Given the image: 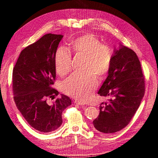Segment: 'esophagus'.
<instances>
[{
    "mask_svg": "<svg viewBox=\"0 0 158 158\" xmlns=\"http://www.w3.org/2000/svg\"><path fill=\"white\" fill-rule=\"evenodd\" d=\"M76 105H78V106H82V107H83V106H84L85 105L84 104V103H80V102H74Z\"/></svg>",
    "mask_w": 158,
    "mask_h": 158,
    "instance_id": "esophagus-1",
    "label": "esophagus"
}]
</instances>
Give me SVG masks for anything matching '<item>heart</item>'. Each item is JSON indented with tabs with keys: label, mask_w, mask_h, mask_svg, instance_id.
<instances>
[{
	"label": "heart",
	"mask_w": 158,
	"mask_h": 158,
	"mask_svg": "<svg viewBox=\"0 0 158 158\" xmlns=\"http://www.w3.org/2000/svg\"><path fill=\"white\" fill-rule=\"evenodd\" d=\"M69 49L75 56H85L83 67L85 73L72 75L64 83L63 91L80 103H87L98 86V78L103 80L107 77L112 65L113 50L92 33L72 40ZM54 62L56 73L62 78L68 75L73 69L70 52L64 47L56 49Z\"/></svg>",
	"instance_id": "obj_1"
}]
</instances>
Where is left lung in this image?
<instances>
[{
  "mask_svg": "<svg viewBox=\"0 0 158 158\" xmlns=\"http://www.w3.org/2000/svg\"><path fill=\"white\" fill-rule=\"evenodd\" d=\"M145 93V80L135 52L121 45L114 51L111 70L98 94L109 97L102 103L99 116L93 121L98 131L112 134L131 122Z\"/></svg>",
  "mask_w": 158,
  "mask_h": 158,
  "instance_id": "8db88e82",
  "label": "left lung"
}]
</instances>
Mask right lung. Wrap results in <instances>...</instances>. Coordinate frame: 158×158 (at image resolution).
<instances>
[{"label":"right lung","instance_id":"obj_1","mask_svg":"<svg viewBox=\"0 0 158 158\" xmlns=\"http://www.w3.org/2000/svg\"><path fill=\"white\" fill-rule=\"evenodd\" d=\"M63 35L48 33L20 52L12 73L14 100L29 125L41 132L56 130L63 123L62 114L71 105L68 96L52 87L56 80L55 51Z\"/></svg>","mask_w":158,"mask_h":158}]
</instances>
